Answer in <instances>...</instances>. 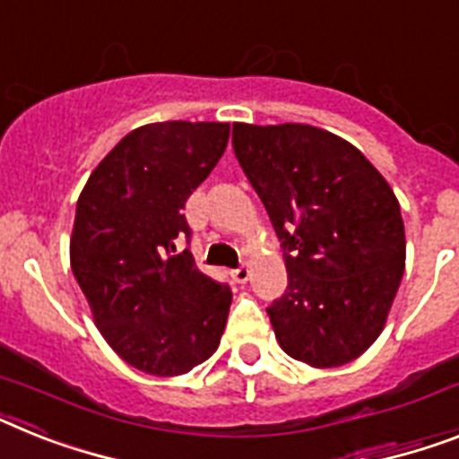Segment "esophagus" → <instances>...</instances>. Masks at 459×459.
I'll list each match as a JSON object with an SVG mask.
<instances>
[{
  "label": "esophagus",
  "instance_id": "obj_1",
  "mask_svg": "<svg viewBox=\"0 0 459 459\" xmlns=\"http://www.w3.org/2000/svg\"><path fill=\"white\" fill-rule=\"evenodd\" d=\"M230 275H233V280H236L238 284H245L249 280V275H252V271H249V265H240V268H236Z\"/></svg>",
  "mask_w": 459,
  "mask_h": 459
}]
</instances>
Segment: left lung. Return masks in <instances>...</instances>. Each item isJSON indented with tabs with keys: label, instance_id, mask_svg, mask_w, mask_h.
<instances>
[{
	"label": "left lung",
	"instance_id": "8db88e82",
	"mask_svg": "<svg viewBox=\"0 0 459 459\" xmlns=\"http://www.w3.org/2000/svg\"><path fill=\"white\" fill-rule=\"evenodd\" d=\"M233 149L282 240L289 284L268 307L280 348L315 368L357 359L406 264L394 191L357 146L306 123H233Z\"/></svg>",
	"mask_w": 459,
	"mask_h": 459
}]
</instances>
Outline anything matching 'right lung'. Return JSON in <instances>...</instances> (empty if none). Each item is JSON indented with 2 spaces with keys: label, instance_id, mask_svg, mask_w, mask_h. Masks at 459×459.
Segmentation results:
<instances>
[{
  "label": "right lung",
  "instance_id": "1",
  "mask_svg": "<svg viewBox=\"0 0 459 459\" xmlns=\"http://www.w3.org/2000/svg\"><path fill=\"white\" fill-rule=\"evenodd\" d=\"M229 123L134 128L88 177L69 261L92 319L126 364L170 378L219 348L230 289L177 254L191 238L182 210L229 144Z\"/></svg>",
  "mask_w": 459,
  "mask_h": 459
}]
</instances>
